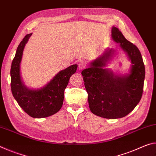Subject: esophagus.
Masks as SVG:
<instances>
[{
    "label": "esophagus",
    "instance_id": "esophagus-1",
    "mask_svg": "<svg viewBox=\"0 0 156 156\" xmlns=\"http://www.w3.org/2000/svg\"><path fill=\"white\" fill-rule=\"evenodd\" d=\"M86 66H87V62H86L81 61L78 64V69L80 70H82V69H83L84 68H85Z\"/></svg>",
    "mask_w": 156,
    "mask_h": 156
}]
</instances>
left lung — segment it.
Here are the masks:
<instances>
[{"instance_id": "obj_1", "label": "left lung", "mask_w": 156, "mask_h": 156, "mask_svg": "<svg viewBox=\"0 0 156 156\" xmlns=\"http://www.w3.org/2000/svg\"><path fill=\"white\" fill-rule=\"evenodd\" d=\"M112 36L131 60L129 73L118 76L104 68L115 52L107 49L82 72V75L91 112L100 117L115 119L125 117L139 103L143 92L145 68L138 47L126 40L117 27H112Z\"/></svg>"}]
</instances>
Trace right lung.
Instances as JSON below:
<instances>
[{
  "mask_svg": "<svg viewBox=\"0 0 156 156\" xmlns=\"http://www.w3.org/2000/svg\"><path fill=\"white\" fill-rule=\"evenodd\" d=\"M32 34H27L18 45L12 63L11 89L19 106L34 118L49 117L61 109L64 91L71 76L76 73L78 65H73L60 71L44 87L30 89L23 83L20 76V62L26 43Z\"/></svg>",
  "mask_w": 156,
  "mask_h": 156,
  "instance_id": "add662e5",
  "label": "right lung"
}]
</instances>
